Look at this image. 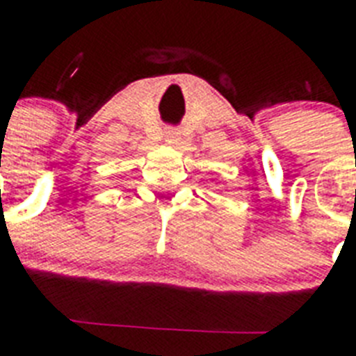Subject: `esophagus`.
I'll use <instances>...</instances> for the list:
<instances>
[{"label":"esophagus","instance_id":"esophagus-1","mask_svg":"<svg viewBox=\"0 0 356 356\" xmlns=\"http://www.w3.org/2000/svg\"><path fill=\"white\" fill-rule=\"evenodd\" d=\"M164 140H166L170 145H177L179 142H181V133H179V129L175 127L164 129Z\"/></svg>","mask_w":356,"mask_h":356}]
</instances>
